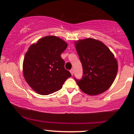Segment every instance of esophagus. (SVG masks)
<instances>
[{
  "instance_id": "34e87169",
  "label": "esophagus",
  "mask_w": 134,
  "mask_h": 134,
  "mask_svg": "<svg viewBox=\"0 0 134 134\" xmlns=\"http://www.w3.org/2000/svg\"><path fill=\"white\" fill-rule=\"evenodd\" d=\"M70 73H71L72 75L74 74V70H73V69H71V70H70Z\"/></svg>"
}]
</instances>
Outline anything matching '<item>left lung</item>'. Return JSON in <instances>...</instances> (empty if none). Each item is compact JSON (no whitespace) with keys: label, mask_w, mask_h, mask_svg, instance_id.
I'll list each match as a JSON object with an SVG mask.
<instances>
[{"label":"left lung","mask_w":134,"mask_h":134,"mask_svg":"<svg viewBox=\"0 0 134 134\" xmlns=\"http://www.w3.org/2000/svg\"><path fill=\"white\" fill-rule=\"evenodd\" d=\"M82 65L81 79L74 77L79 88L89 95L103 93L111 86L118 71L114 55L100 41L87 38L76 43Z\"/></svg>","instance_id":"1"}]
</instances>
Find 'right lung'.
Returning <instances> with one entry per match:
<instances>
[{"label": "right lung", "mask_w": 134, "mask_h": 134, "mask_svg": "<svg viewBox=\"0 0 134 134\" xmlns=\"http://www.w3.org/2000/svg\"><path fill=\"white\" fill-rule=\"evenodd\" d=\"M67 47L62 39L48 36L29 48L23 61V74L27 84L36 93L41 95L55 93L71 76L60 56Z\"/></svg>", "instance_id": "add662e5"}]
</instances>
